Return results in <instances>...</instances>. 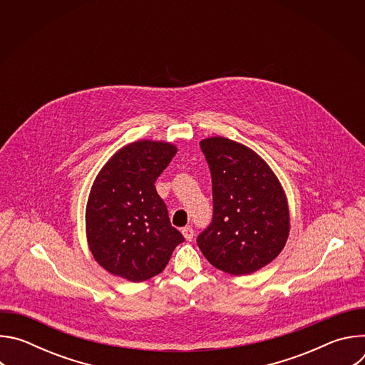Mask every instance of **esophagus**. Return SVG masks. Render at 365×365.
<instances>
[{
  "label": "esophagus",
  "instance_id": "34e87169",
  "mask_svg": "<svg viewBox=\"0 0 365 365\" xmlns=\"http://www.w3.org/2000/svg\"><path fill=\"white\" fill-rule=\"evenodd\" d=\"M182 234L186 238V241H192L193 240V228L192 227H185L182 228Z\"/></svg>",
  "mask_w": 365,
  "mask_h": 365
}]
</instances>
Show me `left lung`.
<instances>
[{"mask_svg":"<svg viewBox=\"0 0 365 365\" xmlns=\"http://www.w3.org/2000/svg\"><path fill=\"white\" fill-rule=\"evenodd\" d=\"M212 178V222L197 247L214 267L244 276L280 254L290 230L284 190L269 165L251 148L225 137L200 141Z\"/></svg>","mask_w":365,"mask_h":365,"instance_id":"8db88e82","label":"left lung"}]
</instances>
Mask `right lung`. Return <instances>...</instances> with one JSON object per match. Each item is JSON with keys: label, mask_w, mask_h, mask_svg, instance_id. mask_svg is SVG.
Masks as SVG:
<instances>
[{"label": "right lung", "mask_w": 365, "mask_h": 365, "mask_svg": "<svg viewBox=\"0 0 365 365\" xmlns=\"http://www.w3.org/2000/svg\"><path fill=\"white\" fill-rule=\"evenodd\" d=\"M176 151L170 143L140 140L118 150L98 173L86 205V238L96 263L111 274L148 280L185 241L154 186Z\"/></svg>", "instance_id": "1"}]
</instances>
